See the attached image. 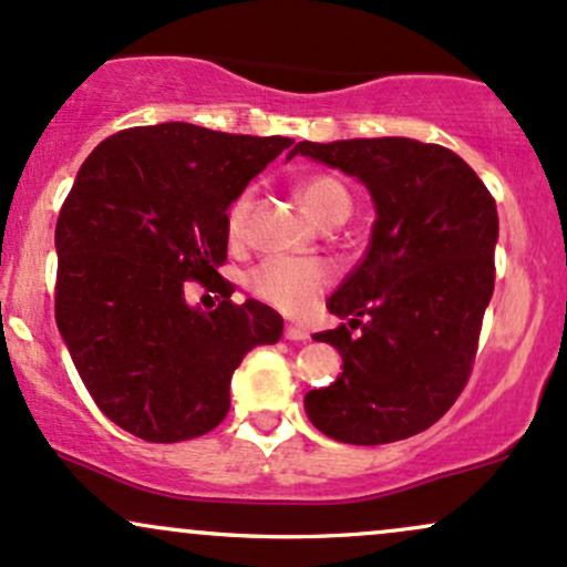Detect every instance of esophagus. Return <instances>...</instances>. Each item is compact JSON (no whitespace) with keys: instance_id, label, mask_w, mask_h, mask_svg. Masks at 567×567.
Returning <instances> with one entry per match:
<instances>
[{"instance_id":"esophagus-1","label":"esophagus","mask_w":567,"mask_h":567,"mask_svg":"<svg viewBox=\"0 0 567 567\" xmlns=\"http://www.w3.org/2000/svg\"><path fill=\"white\" fill-rule=\"evenodd\" d=\"M284 337L291 342H305V340H310V332L305 327H300V323H286Z\"/></svg>"}]
</instances>
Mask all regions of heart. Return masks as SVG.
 Listing matches in <instances>:
<instances>
[{"label":"heart","instance_id":"b5f03b06","mask_svg":"<svg viewBox=\"0 0 567 567\" xmlns=\"http://www.w3.org/2000/svg\"><path fill=\"white\" fill-rule=\"evenodd\" d=\"M297 198L318 225H340L348 219L353 208V198L340 179L329 174H310L297 184ZM254 203V189H244L230 203L225 216V230L230 244H240L246 235ZM249 291L257 300L270 308L281 310L286 316H300L318 300L323 289L332 284V267L323 259H289L270 257L262 259L249 272Z\"/></svg>","mask_w":567,"mask_h":567}]
</instances>
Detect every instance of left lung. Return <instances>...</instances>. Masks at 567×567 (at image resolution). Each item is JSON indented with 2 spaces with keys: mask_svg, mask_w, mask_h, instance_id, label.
Masks as SVG:
<instances>
[{
  "mask_svg": "<svg viewBox=\"0 0 567 567\" xmlns=\"http://www.w3.org/2000/svg\"><path fill=\"white\" fill-rule=\"evenodd\" d=\"M297 152L364 182L378 212L364 259L327 302L348 323L316 334L340 351L342 374L308 391L305 412L346 444L421 434L472 374L495 286L493 195L453 150L415 138L300 142L289 157Z\"/></svg>",
  "mask_w": 567,
  "mask_h": 567,
  "instance_id": "8db88e82",
  "label": "left lung"
}]
</instances>
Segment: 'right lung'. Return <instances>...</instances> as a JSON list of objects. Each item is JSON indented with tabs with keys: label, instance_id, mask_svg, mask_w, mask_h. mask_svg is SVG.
<instances>
[{
	"label": "right lung",
	"instance_id": "1",
	"mask_svg": "<svg viewBox=\"0 0 567 567\" xmlns=\"http://www.w3.org/2000/svg\"><path fill=\"white\" fill-rule=\"evenodd\" d=\"M291 144L163 123L114 133L82 163L55 221V323L93 402L128 434H208L244 355L281 340L284 318L233 302L216 267L230 203ZM187 280L219 290L220 308L189 309Z\"/></svg>",
	"mask_w": 567,
	"mask_h": 567
}]
</instances>
